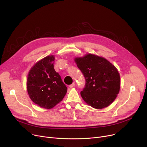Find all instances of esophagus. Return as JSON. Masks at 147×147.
<instances>
[{
    "label": "esophagus",
    "instance_id": "1",
    "mask_svg": "<svg viewBox=\"0 0 147 147\" xmlns=\"http://www.w3.org/2000/svg\"><path fill=\"white\" fill-rule=\"evenodd\" d=\"M74 86H75V83H73V84H70V85H69V88H73V87H74Z\"/></svg>",
    "mask_w": 147,
    "mask_h": 147
}]
</instances>
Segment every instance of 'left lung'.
Returning a JSON list of instances; mask_svg holds the SVG:
<instances>
[{"instance_id":"8db88e82","label":"left lung","mask_w":147,"mask_h":147,"mask_svg":"<svg viewBox=\"0 0 147 147\" xmlns=\"http://www.w3.org/2000/svg\"><path fill=\"white\" fill-rule=\"evenodd\" d=\"M74 61L86 80L85 86L80 92L84 101L96 109L109 106L120 88L117 68L104 58L90 53L76 58Z\"/></svg>"}]
</instances>
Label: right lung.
<instances>
[{
    "label": "right lung",
    "mask_w": 147,
    "mask_h": 147,
    "mask_svg": "<svg viewBox=\"0 0 147 147\" xmlns=\"http://www.w3.org/2000/svg\"><path fill=\"white\" fill-rule=\"evenodd\" d=\"M55 57L48 56L30 69L27 89L32 101L42 108L52 109L65 96L67 88L53 68Z\"/></svg>",
    "instance_id": "obj_1"
}]
</instances>
